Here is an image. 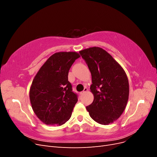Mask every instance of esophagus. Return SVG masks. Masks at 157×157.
Here are the masks:
<instances>
[{
  "mask_svg": "<svg viewBox=\"0 0 157 157\" xmlns=\"http://www.w3.org/2000/svg\"><path fill=\"white\" fill-rule=\"evenodd\" d=\"M87 91H88V88H84L83 91L82 92H80V94H84L86 93Z\"/></svg>",
  "mask_w": 157,
  "mask_h": 157,
  "instance_id": "34e87169",
  "label": "esophagus"
}]
</instances>
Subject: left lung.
I'll use <instances>...</instances> for the list:
<instances>
[{"instance_id": "8db88e82", "label": "left lung", "mask_w": 157, "mask_h": 157, "mask_svg": "<svg viewBox=\"0 0 157 157\" xmlns=\"http://www.w3.org/2000/svg\"><path fill=\"white\" fill-rule=\"evenodd\" d=\"M92 75L90 91L94 101L86 110L94 121L107 125L124 112L129 96V82L121 65L107 52L99 47L79 52Z\"/></svg>"}]
</instances>
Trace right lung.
<instances>
[{
    "label": "right lung",
    "mask_w": 157,
    "mask_h": 157,
    "mask_svg": "<svg viewBox=\"0 0 157 157\" xmlns=\"http://www.w3.org/2000/svg\"><path fill=\"white\" fill-rule=\"evenodd\" d=\"M80 57L76 52H56L46 61L33 79L30 102L44 124L61 126L71 118L78 99L68 81V73Z\"/></svg>",
    "instance_id": "right-lung-1"
}]
</instances>
